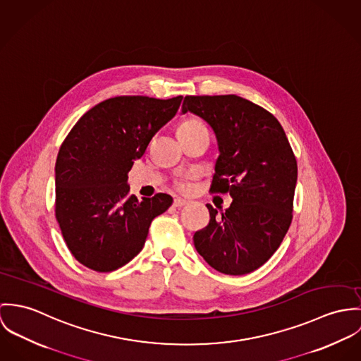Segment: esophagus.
<instances>
[{"label": "esophagus", "mask_w": 361, "mask_h": 361, "mask_svg": "<svg viewBox=\"0 0 361 361\" xmlns=\"http://www.w3.org/2000/svg\"><path fill=\"white\" fill-rule=\"evenodd\" d=\"M176 207H184L188 204V200H181V198H176L174 203H173Z\"/></svg>", "instance_id": "1"}]
</instances>
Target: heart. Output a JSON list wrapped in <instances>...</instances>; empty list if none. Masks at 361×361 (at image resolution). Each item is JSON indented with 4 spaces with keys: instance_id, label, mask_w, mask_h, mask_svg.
I'll return each instance as SVG.
<instances>
[{
    "instance_id": "heart-1",
    "label": "heart",
    "mask_w": 361,
    "mask_h": 361,
    "mask_svg": "<svg viewBox=\"0 0 361 361\" xmlns=\"http://www.w3.org/2000/svg\"><path fill=\"white\" fill-rule=\"evenodd\" d=\"M204 127L202 121L195 119V118H190V119H185V121H181L177 127V134H181V133H188V131H192V130H198ZM178 188L181 191H185L188 188V185L185 183H180L178 184Z\"/></svg>"
}]
</instances>
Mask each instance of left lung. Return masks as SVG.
I'll use <instances>...</instances> for the list:
<instances>
[{"instance_id": "left-lung-1", "label": "left lung", "mask_w": 361, "mask_h": 361, "mask_svg": "<svg viewBox=\"0 0 361 361\" xmlns=\"http://www.w3.org/2000/svg\"><path fill=\"white\" fill-rule=\"evenodd\" d=\"M181 112L212 127L219 158L210 190L233 198L220 216L206 204L210 221L194 234L195 249L223 274L252 273L274 255L292 221L298 164L285 131L238 95H187Z\"/></svg>"}]
</instances>
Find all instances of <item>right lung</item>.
Instances as JSON below:
<instances>
[{
    "instance_id": "1",
    "label": "right lung",
    "mask_w": 361,
    "mask_h": 361,
    "mask_svg": "<svg viewBox=\"0 0 361 361\" xmlns=\"http://www.w3.org/2000/svg\"><path fill=\"white\" fill-rule=\"evenodd\" d=\"M183 95L157 99L115 97L91 108L61 145L55 163V216L69 250L82 266L109 273L144 247L151 221L173 203L167 194L128 195V171Z\"/></svg>"
}]
</instances>
